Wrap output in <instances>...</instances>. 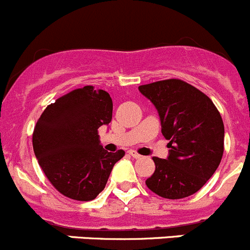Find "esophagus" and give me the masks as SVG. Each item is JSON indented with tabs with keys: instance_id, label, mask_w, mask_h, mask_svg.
Listing matches in <instances>:
<instances>
[{
	"instance_id": "obj_1",
	"label": "esophagus",
	"mask_w": 250,
	"mask_h": 250,
	"mask_svg": "<svg viewBox=\"0 0 250 250\" xmlns=\"http://www.w3.org/2000/svg\"><path fill=\"white\" fill-rule=\"evenodd\" d=\"M128 153H129V155L132 156V157H134V158H140L141 157V155H139V153H138L135 150H129V151H128Z\"/></svg>"
}]
</instances>
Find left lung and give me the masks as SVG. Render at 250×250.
<instances>
[{
    "instance_id": "1",
    "label": "left lung",
    "mask_w": 250,
    "mask_h": 250,
    "mask_svg": "<svg viewBox=\"0 0 250 250\" xmlns=\"http://www.w3.org/2000/svg\"><path fill=\"white\" fill-rule=\"evenodd\" d=\"M139 92L157 109L169 155L153 157L155 173L146 186L156 195L179 200L197 192L215 173L224 153L223 118L204 93L181 80L144 84Z\"/></svg>"
}]
</instances>
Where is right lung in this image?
Here are the masks:
<instances>
[{
	"label": "right lung",
	"instance_id": "right-lung-1",
	"mask_svg": "<svg viewBox=\"0 0 250 250\" xmlns=\"http://www.w3.org/2000/svg\"><path fill=\"white\" fill-rule=\"evenodd\" d=\"M112 120V99L93 85L72 90L48 105L32 134L34 152L48 180L62 195L92 201L105 188L125 151L107 152L98 129Z\"/></svg>",
	"mask_w": 250,
	"mask_h": 250
}]
</instances>
